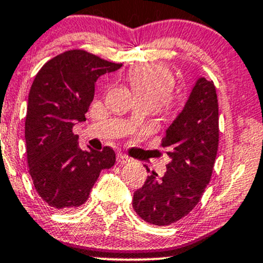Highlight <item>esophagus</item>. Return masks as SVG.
Instances as JSON below:
<instances>
[{
    "mask_svg": "<svg viewBox=\"0 0 263 263\" xmlns=\"http://www.w3.org/2000/svg\"><path fill=\"white\" fill-rule=\"evenodd\" d=\"M117 162L118 163H128L129 161H131V158L128 157L127 155H123V154H118L117 157H116Z\"/></svg>",
    "mask_w": 263,
    "mask_h": 263,
    "instance_id": "obj_1",
    "label": "esophagus"
}]
</instances>
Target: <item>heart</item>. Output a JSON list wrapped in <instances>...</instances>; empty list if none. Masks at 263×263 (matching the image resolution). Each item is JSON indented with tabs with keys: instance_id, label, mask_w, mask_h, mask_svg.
Returning <instances> with one entry per match:
<instances>
[{
	"instance_id": "b5f03b06",
	"label": "heart",
	"mask_w": 263,
	"mask_h": 263,
	"mask_svg": "<svg viewBox=\"0 0 263 263\" xmlns=\"http://www.w3.org/2000/svg\"><path fill=\"white\" fill-rule=\"evenodd\" d=\"M128 81L137 101L158 105L166 112H172L177 106V101L172 95L175 76L166 66H140L129 72Z\"/></svg>"
}]
</instances>
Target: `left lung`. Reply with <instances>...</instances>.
Listing matches in <instances>:
<instances>
[{"label": "left lung", "mask_w": 263, "mask_h": 263, "mask_svg": "<svg viewBox=\"0 0 263 263\" xmlns=\"http://www.w3.org/2000/svg\"><path fill=\"white\" fill-rule=\"evenodd\" d=\"M218 101L213 81L200 79L161 146L172 161L134 193L132 206L143 221L167 226L195 209L211 180L218 149ZM148 171V168H147Z\"/></svg>", "instance_id": "left-lung-1"}]
</instances>
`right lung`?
Wrapping results in <instances>:
<instances>
[{"mask_svg":"<svg viewBox=\"0 0 263 263\" xmlns=\"http://www.w3.org/2000/svg\"><path fill=\"white\" fill-rule=\"evenodd\" d=\"M121 66L85 50H70L46 62L34 77L25 121L28 172L52 209L85 203L100 172L116 162L108 146L102 151L79 148L72 128L86 120L97 79Z\"/></svg>","mask_w":263,"mask_h":263,"instance_id":"right-lung-1","label":"right lung"}]
</instances>
